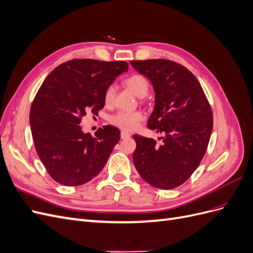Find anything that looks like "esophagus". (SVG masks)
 I'll return each mask as SVG.
<instances>
[{
  "label": "esophagus",
  "mask_w": 253,
  "mask_h": 253,
  "mask_svg": "<svg viewBox=\"0 0 253 253\" xmlns=\"http://www.w3.org/2000/svg\"><path fill=\"white\" fill-rule=\"evenodd\" d=\"M129 136H131V135H129V133H127V132H125V131L121 132V138L122 139H126V138H128Z\"/></svg>",
  "instance_id": "1"
}]
</instances>
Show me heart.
I'll use <instances>...</instances> for the list:
<instances>
[{
    "label": "heart",
    "mask_w": 253,
    "mask_h": 253,
    "mask_svg": "<svg viewBox=\"0 0 253 253\" xmlns=\"http://www.w3.org/2000/svg\"><path fill=\"white\" fill-rule=\"evenodd\" d=\"M125 85L131 89L135 95L143 97L148 94L150 83L148 79L140 74L129 75L124 81ZM115 96V86L113 84L105 88L103 94V101L105 104H112ZM143 120V115L140 112H118L110 118L112 125L116 126L125 131H134L138 127L140 122Z\"/></svg>",
    "instance_id": "b5f03b06"
}]
</instances>
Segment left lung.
<instances>
[{
  "label": "left lung",
  "instance_id": "obj_1",
  "mask_svg": "<svg viewBox=\"0 0 253 253\" xmlns=\"http://www.w3.org/2000/svg\"><path fill=\"white\" fill-rule=\"evenodd\" d=\"M152 82L155 108L148 127L164 134L155 139L134 135L133 162L141 178L163 190L179 187L200 166L213 127L211 105L195 76L166 59L131 61Z\"/></svg>",
  "mask_w": 253,
  "mask_h": 253
}]
</instances>
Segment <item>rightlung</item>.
Masks as SVG:
<instances>
[{
	"mask_svg": "<svg viewBox=\"0 0 253 253\" xmlns=\"http://www.w3.org/2000/svg\"><path fill=\"white\" fill-rule=\"evenodd\" d=\"M127 66L125 61L73 59L57 66L42 83L29 121L37 154L53 180L80 186L103 169L120 131L104 126L91 137L82 132L80 122L87 113L98 115L103 109L105 88Z\"/></svg>",
	"mask_w": 253,
	"mask_h": 253,
	"instance_id": "1",
	"label": "right lung"
}]
</instances>
